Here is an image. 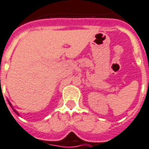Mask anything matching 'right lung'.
<instances>
[{
	"mask_svg": "<svg viewBox=\"0 0 149 149\" xmlns=\"http://www.w3.org/2000/svg\"><path fill=\"white\" fill-rule=\"evenodd\" d=\"M9 104H10V107H12V108H13V107H12V105H11V104L10 103V102H9ZM13 111H14V112H15V113H17V114H19V113H17V111H16V110H14V109H13Z\"/></svg>",
	"mask_w": 149,
	"mask_h": 149,
	"instance_id": "1",
	"label": "right lung"
}]
</instances>
